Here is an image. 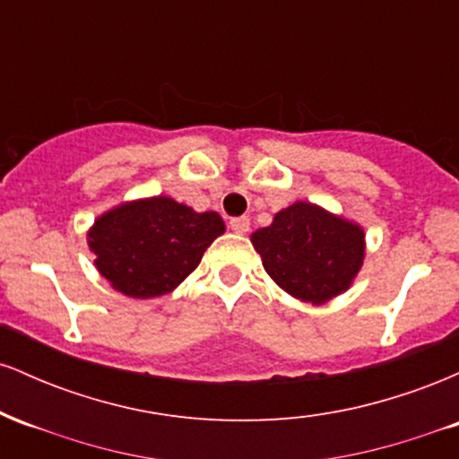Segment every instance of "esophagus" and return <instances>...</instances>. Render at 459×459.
<instances>
[{
	"label": "esophagus",
	"mask_w": 459,
	"mask_h": 459,
	"mask_svg": "<svg viewBox=\"0 0 459 459\" xmlns=\"http://www.w3.org/2000/svg\"><path fill=\"white\" fill-rule=\"evenodd\" d=\"M229 226L235 230V233H247V229H250V220H247L246 215H239V218H230Z\"/></svg>",
	"instance_id": "esophagus-1"
}]
</instances>
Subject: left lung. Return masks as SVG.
Segmentation results:
<instances>
[{
  "label": "left lung",
  "instance_id": "left-lung-1",
  "mask_svg": "<svg viewBox=\"0 0 459 459\" xmlns=\"http://www.w3.org/2000/svg\"><path fill=\"white\" fill-rule=\"evenodd\" d=\"M250 239L272 281L302 302L324 304L347 291L365 259L360 226L302 200Z\"/></svg>",
  "mask_w": 459,
  "mask_h": 459
}]
</instances>
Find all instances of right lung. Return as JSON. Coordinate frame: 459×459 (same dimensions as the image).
I'll return each instance as SVG.
<instances>
[{
    "mask_svg": "<svg viewBox=\"0 0 459 459\" xmlns=\"http://www.w3.org/2000/svg\"><path fill=\"white\" fill-rule=\"evenodd\" d=\"M224 233L215 212L196 213L168 196L123 203L94 220L88 246L105 281L129 298H160L198 267Z\"/></svg>",
    "mask_w": 459,
    "mask_h": 459,
    "instance_id": "obj_1",
    "label": "right lung"
}]
</instances>
